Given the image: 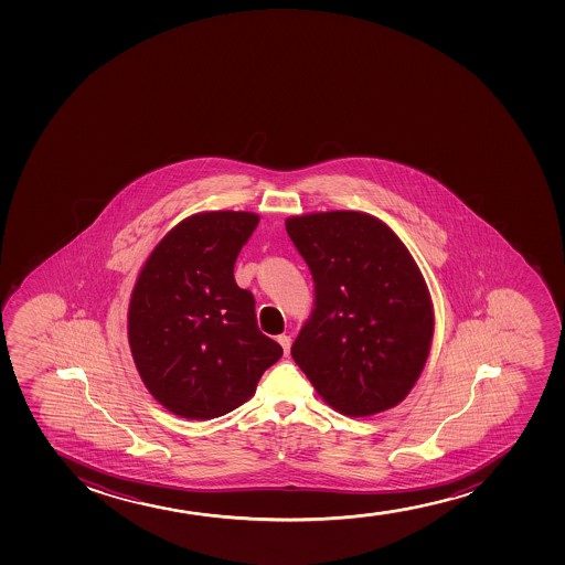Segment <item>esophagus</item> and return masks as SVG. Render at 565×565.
<instances>
[{"instance_id": "34e87169", "label": "esophagus", "mask_w": 565, "mask_h": 565, "mask_svg": "<svg viewBox=\"0 0 565 565\" xmlns=\"http://www.w3.org/2000/svg\"><path fill=\"white\" fill-rule=\"evenodd\" d=\"M277 341H279L280 347H282V351H285V356H288V354H290V347H292V339H290V335H279V338H277Z\"/></svg>"}]
</instances>
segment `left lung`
<instances>
[{
	"label": "left lung",
	"mask_w": 565,
	"mask_h": 565,
	"mask_svg": "<svg viewBox=\"0 0 565 565\" xmlns=\"http://www.w3.org/2000/svg\"><path fill=\"white\" fill-rule=\"evenodd\" d=\"M286 232L315 282L294 362L343 415L396 407L434 335L431 299L409 250L384 222L356 211L294 216Z\"/></svg>",
	"instance_id": "1"
}]
</instances>
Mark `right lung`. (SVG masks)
I'll return each mask as SVG.
<instances>
[{
    "label": "right lung",
    "instance_id": "obj_1",
    "mask_svg": "<svg viewBox=\"0 0 565 565\" xmlns=\"http://www.w3.org/2000/svg\"><path fill=\"white\" fill-rule=\"evenodd\" d=\"M258 214L213 211L177 224L139 273L128 338L145 386L166 409L209 420L256 392L282 356L258 330L254 296L234 279Z\"/></svg>",
    "mask_w": 565,
    "mask_h": 565
}]
</instances>
